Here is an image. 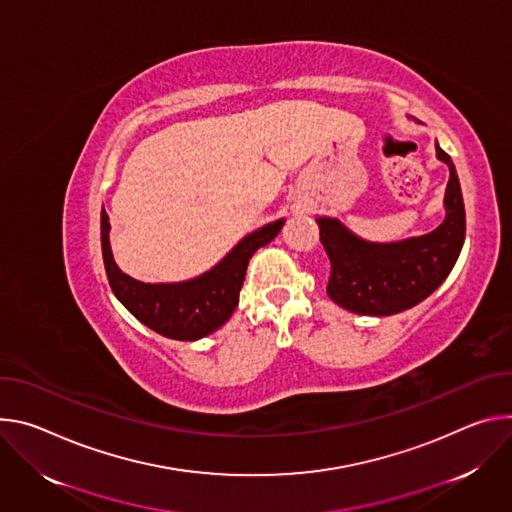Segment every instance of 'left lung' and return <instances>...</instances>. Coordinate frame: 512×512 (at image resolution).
Segmentation results:
<instances>
[{"instance_id": "1", "label": "left lung", "mask_w": 512, "mask_h": 512, "mask_svg": "<svg viewBox=\"0 0 512 512\" xmlns=\"http://www.w3.org/2000/svg\"><path fill=\"white\" fill-rule=\"evenodd\" d=\"M449 166L445 219L433 232L403 242L374 244L358 238L331 217H317L319 240L329 256L327 295L360 315H394L427 299L451 272L466 238V209L456 166L435 144Z\"/></svg>"}]
</instances>
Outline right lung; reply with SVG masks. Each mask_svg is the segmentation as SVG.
I'll list each match as a JSON object with an SVG mask.
<instances>
[{"label": "right lung", "instance_id": "add662e5", "mask_svg": "<svg viewBox=\"0 0 512 512\" xmlns=\"http://www.w3.org/2000/svg\"><path fill=\"white\" fill-rule=\"evenodd\" d=\"M285 225V219L272 221L248 234L238 246L205 274L185 282L148 285L122 272L109 248V217L101 209V252L109 287L118 301L146 327L156 333L195 342L232 317L240 301L246 268L254 252L270 244Z\"/></svg>", "mask_w": 512, "mask_h": 512}]
</instances>
